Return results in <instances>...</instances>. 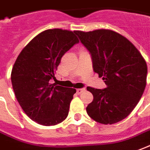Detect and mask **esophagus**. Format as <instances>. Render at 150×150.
<instances>
[{
    "instance_id": "34e87169",
    "label": "esophagus",
    "mask_w": 150,
    "mask_h": 150,
    "mask_svg": "<svg viewBox=\"0 0 150 150\" xmlns=\"http://www.w3.org/2000/svg\"><path fill=\"white\" fill-rule=\"evenodd\" d=\"M84 91H85V89H84V88L77 89V94H81V93L83 92Z\"/></svg>"
}]
</instances>
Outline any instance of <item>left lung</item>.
Segmentation results:
<instances>
[{
  "label": "left lung",
  "instance_id": "1",
  "mask_svg": "<svg viewBox=\"0 0 150 150\" xmlns=\"http://www.w3.org/2000/svg\"><path fill=\"white\" fill-rule=\"evenodd\" d=\"M91 54L94 71L105 89L87 87L93 100L86 107L99 123L114 124L126 118L139 103L147 78V64L140 51L122 35L109 29L75 31Z\"/></svg>",
  "mask_w": 150,
  "mask_h": 150
}]
</instances>
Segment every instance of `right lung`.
<instances>
[{
	"label": "right lung",
	"mask_w": 150,
	"mask_h": 150,
	"mask_svg": "<svg viewBox=\"0 0 150 150\" xmlns=\"http://www.w3.org/2000/svg\"><path fill=\"white\" fill-rule=\"evenodd\" d=\"M75 31L47 29L22 50L11 71L14 95L23 110L38 124L54 126L68 117L76 90L55 83L54 74L63 55L79 42Z\"/></svg>",
	"instance_id": "add662e5"
}]
</instances>
